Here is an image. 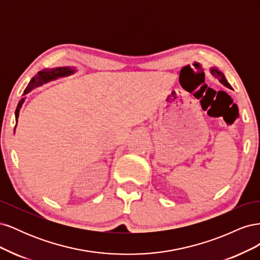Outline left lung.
Listing matches in <instances>:
<instances>
[{"instance_id":"1","label":"left lung","mask_w":260,"mask_h":260,"mask_svg":"<svg viewBox=\"0 0 260 260\" xmlns=\"http://www.w3.org/2000/svg\"><path fill=\"white\" fill-rule=\"evenodd\" d=\"M210 74L214 76L215 78H217V79L219 80V82L220 83H222L224 86H226V88H229V89H232V86L230 85V83L228 82V80L225 79V77H224V75H223V73L222 72H220V70L218 69V68H216V67H211L210 68ZM233 90V89H232Z\"/></svg>"}]
</instances>
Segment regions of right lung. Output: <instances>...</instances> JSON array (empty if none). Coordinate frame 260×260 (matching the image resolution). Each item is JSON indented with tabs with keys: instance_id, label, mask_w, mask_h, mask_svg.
<instances>
[{
	"instance_id": "right-lung-1",
	"label": "right lung",
	"mask_w": 260,
	"mask_h": 260,
	"mask_svg": "<svg viewBox=\"0 0 260 260\" xmlns=\"http://www.w3.org/2000/svg\"><path fill=\"white\" fill-rule=\"evenodd\" d=\"M77 72L75 67H56V68H52V69H43L41 72H39L37 76H35L32 79L30 80L28 86L26 88V90L23 91V95H26L27 93H29L31 90H34L38 86H40L46 82H50L53 80H56L58 78H62V77H67L73 75ZM25 99L23 98L19 101V103L17 105L16 112H15V117H16V125H17V121H18V117H19V112L20 108L25 102ZM15 125V128H16Z\"/></svg>"
}]
</instances>
